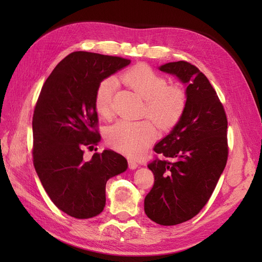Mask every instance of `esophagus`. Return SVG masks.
Returning a JSON list of instances; mask_svg holds the SVG:
<instances>
[{
    "mask_svg": "<svg viewBox=\"0 0 262 262\" xmlns=\"http://www.w3.org/2000/svg\"><path fill=\"white\" fill-rule=\"evenodd\" d=\"M138 166H139V165H138L137 162H134L133 160H130V161H129V168H130V169H136V168L138 167Z\"/></svg>",
    "mask_w": 262,
    "mask_h": 262,
    "instance_id": "1",
    "label": "esophagus"
}]
</instances>
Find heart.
I'll list each match as a JSON object with an SVG mask.
<instances>
[{
	"instance_id": "heart-1",
	"label": "heart",
	"mask_w": 262,
	"mask_h": 262,
	"mask_svg": "<svg viewBox=\"0 0 262 262\" xmlns=\"http://www.w3.org/2000/svg\"><path fill=\"white\" fill-rule=\"evenodd\" d=\"M120 80L144 99L142 115L148 117L158 128H172L182 117L187 106V94L178 85H167L166 78L146 64L125 71ZM116 81L104 78L96 87L94 106L97 114L109 119L113 116V96ZM107 144L129 156H137L155 139V128L148 120H119L106 132Z\"/></svg>"
}]
</instances>
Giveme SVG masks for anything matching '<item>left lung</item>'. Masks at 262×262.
I'll list each match as a JSON object with an SVG mask.
<instances>
[{
  "instance_id": "8db88e82",
  "label": "left lung",
  "mask_w": 262,
  "mask_h": 262,
  "mask_svg": "<svg viewBox=\"0 0 262 262\" xmlns=\"http://www.w3.org/2000/svg\"><path fill=\"white\" fill-rule=\"evenodd\" d=\"M161 71L187 84V106L175 128L153 148L148 163L154 185L146 194L147 217L164 226L192 219L208 203L227 157V118L215 90L200 70L186 61Z\"/></svg>"
}]
</instances>
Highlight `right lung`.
<instances>
[{"label":"right lung","mask_w":262,"mask_h":262,"mask_svg":"<svg viewBox=\"0 0 262 262\" xmlns=\"http://www.w3.org/2000/svg\"><path fill=\"white\" fill-rule=\"evenodd\" d=\"M129 59L85 51L70 53L54 68L39 94L33 117V162L37 175L59 210L91 219L106 204L109 178L128 168L112 149L84 160V148L100 141L94 106L97 85L128 64Z\"/></svg>","instance_id":"obj_1"}]
</instances>
